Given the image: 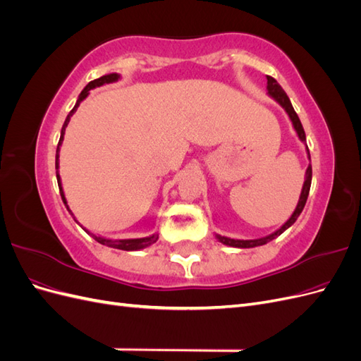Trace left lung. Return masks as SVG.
Listing matches in <instances>:
<instances>
[{
    "instance_id": "1",
    "label": "left lung",
    "mask_w": 361,
    "mask_h": 361,
    "mask_svg": "<svg viewBox=\"0 0 361 361\" xmlns=\"http://www.w3.org/2000/svg\"><path fill=\"white\" fill-rule=\"evenodd\" d=\"M267 90H268V96L272 97L283 110L286 111V114L289 116L290 122H292V126L295 129V133H297L298 138L302 141V143L305 145V133H304V128L300 122V117L297 116V113H295L293 106L290 104V99L288 97L286 92L281 89V85L272 78V76H267ZM305 150H307V158L310 159V152L307 149V145H305ZM310 185H312V164H309L307 170H305V176H304V183H302V190H301V195H300V200H298V204L297 207H295V211L292 212L289 220L283 224L280 228H277V231L274 233H271L268 236H264V238H257V239H233V238H227V236H221L215 233V238L220 241L221 244L224 245H228V247H236V248H253V247H259V245H264L269 241H272V239H276L277 236H280L283 232L288 231V228L297 221V218L300 216V214L302 212L304 206H305V202H307V197H309V191H310Z\"/></svg>"
}]
</instances>
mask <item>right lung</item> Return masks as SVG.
<instances>
[{
    "mask_svg": "<svg viewBox=\"0 0 361 361\" xmlns=\"http://www.w3.org/2000/svg\"><path fill=\"white\" fill-rule=\"evenodd\" d=\"M118 80H120V75H118V73H108V75H104V76H101V78L93 80V81H90L89 84H87V85L84 87V90L80 93L78 99H76L75 106L72 108V111L68 114L66 120H64V123H63V128H61V135H60V141H59L57 152H56L57 182H59V188H60V194H61V200H63L64 206L68 207V211H69V214L73 216L75 221H76V218H75L73 212L69 209V204H68L66 197H64V191H63V187H61V178H60V173H59V167H60V159H59V158H60V147H61V143H63V140H64V133H66V128H68V125H69V120H71V117L75 114L76 108H78L80 104L85 99V97L90 94V90L96 89V87H101V85H104V84L116 82V81H118ZM76 223H78V221H76ZM84 231H85V228H84ZM85 232L89 233V235L94 239V241H97V243L102 244V245L111 247V248H117V250H125V251H135V250L146 248V247H149V245H152V244H155V243L158 241V238H159L158 233H154V235L146 236V238H135V239H110V238H104V236H101V235H94V233H92V232H89V231H85Z\"/></svg>",
    "mask_w": 361,
    "mask_h": 361,
    "instance_id": "add662e5",
    "label": "right lung"
}]
</instances>
